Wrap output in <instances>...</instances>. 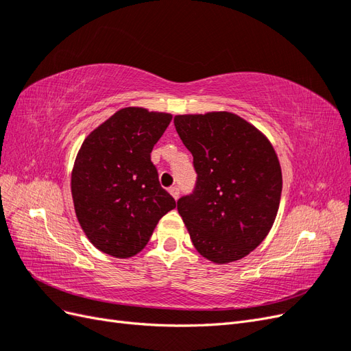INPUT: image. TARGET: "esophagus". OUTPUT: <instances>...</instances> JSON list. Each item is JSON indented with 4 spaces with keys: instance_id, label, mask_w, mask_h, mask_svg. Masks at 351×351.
<instances>
[{
    "instance_id": "obj_1",
    "label": "esophagus",
    "mask_w": 351,
    "mask_h": 351,
    "mask_svg": "<svg viewBox=\"0 0 351 351\" xmlns=\"http://www.w3.org/2000/svg\"><path fill=\"white\" fill-rule=\"evenodd\" d=\"M169 193H171V196L177 200L178 199V196H180V189L177 187V186H173V187H169V190H168Z\"/></svg>"
}]
</instances>
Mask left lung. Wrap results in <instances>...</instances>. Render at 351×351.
Here are the masks:
<instances>
[{"mask_svg": "<svg viewBox=\"0 0 351 351\" xmlns=\"http://www.w3.org/2000/svg\"><path fill=\"white\" fill-rule=\"evenodd\" d=\"M174 125L197 174L193 193L177 202L193 246L218 265L247 256L280 208L282 176L271 142L227 111L176 115Z\"/></svg>", "mask_w": 351, "mask_h": 351, "instance_id": "left-lung-1", "label": "left lung"}]
</instances>
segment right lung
<instances>
[{
	"instance_id": "right-lung-1",
	"label": "right lung",
	"mask_w": 351,
	"mask_h": 351,
	"mask_svg": "<svg viewBox=\"0 0 351 351\" xmlns=\"http://www.w3.org/2000/svg\"><path fill=\"white\" fill-rule=\"evenodd\" d=\"M173 115L139 107L117 111L79 149L71 171L74 210L98 250L125 259L139 253L176 200L151 161Z\"/></svg>"
}]
</instances>
